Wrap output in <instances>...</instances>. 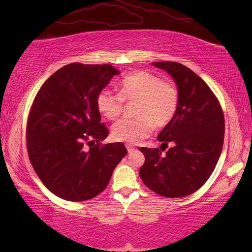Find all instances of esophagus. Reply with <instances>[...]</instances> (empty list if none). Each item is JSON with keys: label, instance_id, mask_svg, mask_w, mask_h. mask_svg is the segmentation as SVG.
<instances>
[{"label": "esophagus", "instance_id": "esophagus-1", "mask_svg": "<svg viewBox=\"0 0 252 252\" xmlns=\"http://www.w3.org/2000/svg\"><path fill=\"white\" fill-rule=\"evenodd\" d=\"M126 148H127V150H128L129 154H131V152H133V151L135 150V148H133L132 146H130V145H127Z\"/></svg>", "mask_w": 252, "mask_h": 252}]
</instances>
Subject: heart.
Returning a JSON list of instances; mask_svg holds the SVG:
<instances>
[{
  "instance_id": "heart-1",
  "label": "heart",
  "mask_w": 252,
  "mask_h": 252,
  "mask_svg": "<svg viewBox=\"0 0 252 252\" xmlns=\"http://www.w3.org/2000/svg\"><path fill=\"white\" fill-rule=\"evenodd\" d=\"M124 102H136L134 119H122L111 128L118 142L135 145L154 130L168 125L179 106V91L174 84L163 81L148 71L138 70L120 83L119 94L105 88L96 96V107L108 120H114L124 109Z\"/></svg>"
}]
</instances>
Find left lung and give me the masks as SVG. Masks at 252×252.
<instances>
[{
  "mask_svg": "<svg viewBox=\"0 0 252 252\" xmlns=\"http://www.w3.org/2000/svg\"><path fill=\"white\" fill-rule=\"evenodd\" d=\"M151 64L174 80L179 106L158 135L162 145L171 142L173 146L164 155L158 148L141 147L145 163L140 177L159 195L186 196L200 189L216 168L224 143L223 110L207 84L188 67L175 62Z\"/></svg>",
  "mask_w": 252,
  "mask_h": 252,
  "instance_id": "1",
  "label": "left lung"
}]
</instances>
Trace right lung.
Returning <instances> with one entry per match:
<instances>
[{"mask_svg":"<svg viewBox=\"0 0 252 252\" xmlns=\"http://www.w3.org/2000/svg\"><path fill=\"white\" fill-rule=\"evenodd\" d=\"M117 74L109 64L72 63L53 73L34 97L26 129L29 159L61 199L82 202L100 194L127 155L122 143H100L108 130L96 96Z\"/></svg>","mask_w":252,"mask_h":252,"instance_id":"obj_1","label":"right lung"}]
</instances>
